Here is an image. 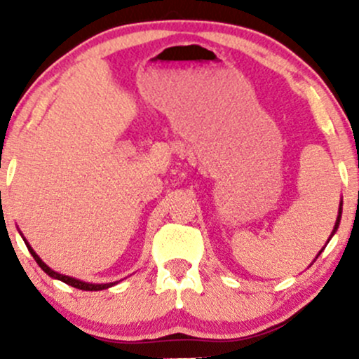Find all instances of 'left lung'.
<instances>
[{
  "mask_svg": "<svg viewBox=\"0 0 359 359\" xmlns=\"http://www.w3.org/2000/svg\"><path fill=\"white\" fill-rule=\"evenodd\" d=\"M341 205H343V203H341ZM341 212H343V209L339 208V214H337V219H336V224H334V231H332V234L336 233V229H337V226H339V221H341Z\"/></svg>",
  "mask_w": 359,
  "mask_h": 359,
  "instance_id": "1",
  "label": "left lung"
}]
</instances>
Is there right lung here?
<instances>
[{
  "instance_id": "right-lung-1",
  "label": "right lung",
  "mask_w": 359,
  "mask_h": 359,
  "mask_svg": "<svg viewBox=\"0 0 359 359\" xmlns=\"http://www.w3.org/2000/svg\"><path fill=\"white\" fill-rule=\"evenodd\" d=\"M27 248H28V251H30V253H32V257L35 258V262L39 263V266H40V269H42V270L45 271V273H47V275H50L52 278L62 280V282H64V283H67V285H71V287H74V288H79V290H104V288H109L111 285H114V283H101V285H97V283H86V282H81V280H76V278L65 277V275H60V273H57V271L50 270V269H48L47 265H45V263L42 262V259H40L39 255H36L35 251L32 250V246L28 245V243H27Z\"/></svg>"
}]
</instances>
